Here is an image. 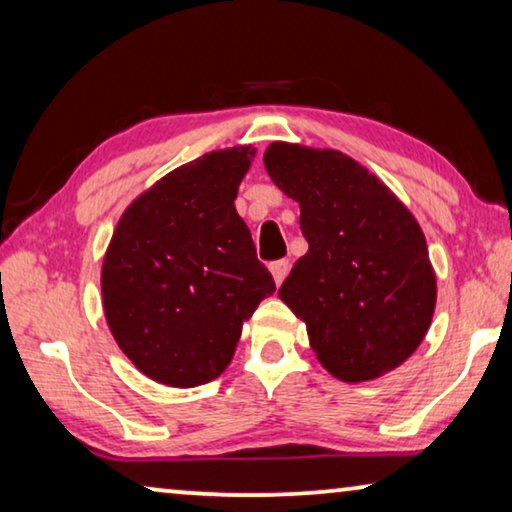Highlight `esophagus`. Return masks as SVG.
Here are the masks:
<instances>
[{
	"instance_id": "esophagus-1",
	"label": "esophagus",
	"mask_w": 512,
	"mask_h": 512,
	"mask_svg": "<svg viewBox=\"0 0 512 512\" xmlns=\"http://www.w3.org/2000/svg\"><path fill=\"white\" fill-rule=\"evenodd\" d=\"M269 269L273 280H276V285H280L285 280L287 271H290V262H287V259H276V262H271Z\"/></svg>"
}]
</instances>
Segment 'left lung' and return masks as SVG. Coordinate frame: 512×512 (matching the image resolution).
Wrapping results in <instances>:
<instances>
[{
    "label": "left lung",
    "instance_id": "obj_1",
    "mask_svg": "<svg viewBox=\"0 0 512 512\" xmlns=\"http://www.w3.org/2000/svg\"><path fill=\"white\" fill-rule=\"evenodd\" d=\"M264 167L299 201L308 253L278 297L306 322L320 364L343 383L397 369L427 336L436 273L413 213L338 150L276 141Z\"/></svg>",
    "mask_w": 512,
    "mask_h": 512
}]
</instances>
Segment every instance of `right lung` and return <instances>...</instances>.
<instances>
[{"mask_svg":"<svg viewBox=\"0 0 512 512\" xmlns=\"http://www.w3.org/2000/svg\"><path fill=\"white\" fill-rule=\"evenodd\" d=\"M253 146L213 150L125 208L102 266L109 329L155 383L197 387L232 362L243 322L276 292L234 199Z\"/></svg>","mask_w":512,"mask_h":512,"instance_id":"obj_1","label":"right lung"}]
</instances>
